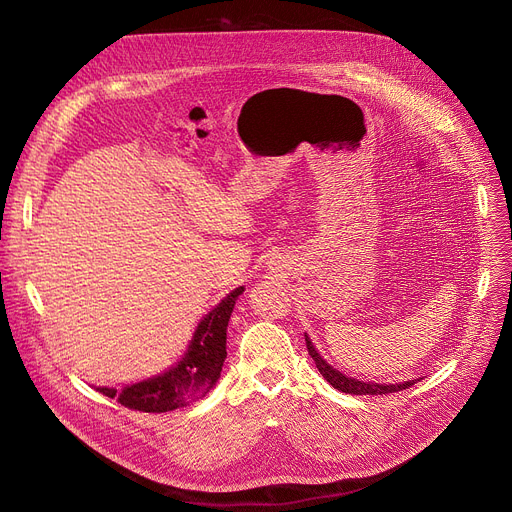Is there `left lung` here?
<instances>
[{
	"label": "left lung",
	"mask_w": 512,
	"mask_h": 512,
	"mask_svg": "<svg viewBox=\"0 0 512 512\" xmlns=\"http://www.w3.org/2000/svg\"><path fill=\"white\" fill-rule=\"evenodd\" d=\"M305 342H307V351H309L311 359L315 361V367L319 369V373L324 375V378L340 392H346V394H390V392L407 390L417 382V380H411V382H405V384H373V382H359V380H353V378H346L344 373L336 371L334 367H330L324 359L319 357V353L315 351V346L311 344L307 334H305Z\"/></svg>",
	"instance_id": "1"
}]
</instances>
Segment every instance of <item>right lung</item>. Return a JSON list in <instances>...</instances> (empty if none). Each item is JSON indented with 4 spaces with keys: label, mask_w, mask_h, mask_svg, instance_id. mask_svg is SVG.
<instances>
[{
    "label": "right lung",
    "mask_w": 512,
    "mask_h": 512,
    "mask_svg": "<svg viewBox=\"0 0 512 512\" xmlns=\"http://www.w3.org/2000/svg\"><path fill=\"white\" fill-rule=\"evenodd\" d=\"M242 290H245L242 286L232 290L218 307H213L209 315L201 319L184 359L174 369L122 390H97L107 398H116L122 407L141 413H168L205 396L222 373L226 361V328Z\"/></svg>",
    "instance_id": "1"
}]
</instances>
